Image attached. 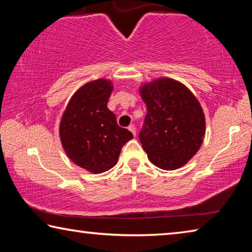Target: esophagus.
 Instances as JSON below:
<instances>
[{"label": "esophagus", "instance_id": "obj_1", "mask_svg": "<svg viewBox=\"0 0 252 252\" xmlns=\"http://www.w3.org/2000/svg\"><path fill=\"white\" fill-rule=\"evenodd\" d=\"M127 129H129V131L132 132V134H133V135L135 136V134H136V129H135V126H134L133 125H131L129 127H127Z\"/></svg>", "mask_w": 252, "mask_h": 252}]
</instances>
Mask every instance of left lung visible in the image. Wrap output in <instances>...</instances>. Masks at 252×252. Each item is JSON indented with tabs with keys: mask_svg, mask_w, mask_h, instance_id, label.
Instances as JSON below:
<instances>
[{
	"mask_svg": "<svg viewBox=\"0 0 252 252\" xmlns=\"http://www.w3.org/2000/svg\"><path fill=\"white\" fill-rule=\"evenodd\" d=\"M147 105L139 140L158 168L174 170L186 164L201 147L206 121L191 91L176 80L161 78L140 89Z\"/></svg>",
	"mask_w": 252,
	"mask_h": 252,
	"instance_id": "left-lung-1",
	"label": "left lung"
}]
</instances>
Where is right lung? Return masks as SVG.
<instances>
[{
    "label": "right lung",
    "instance_id": "right-lung-1",
    "mask_svg": "<svg viewBox=\"0 0 252 252\" xmlns=\"http://www.w3.org/2000/svg\"><path fill=\"white\" fill-rule=\"evenodd\" d=\"M112 90L113 85L104 79L84 84L71 97L60 125L66 155L92 173L114 167L122 147L133 138L118 126L116 114L106 106Z\"/></svg>",
    "mask_w": 252,
    "mask_h": 252
}]
</instances>
